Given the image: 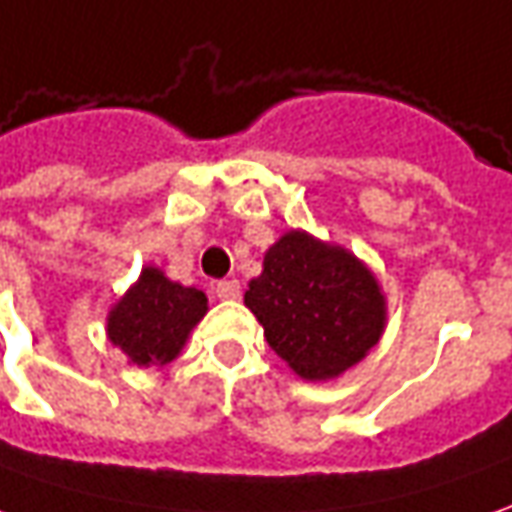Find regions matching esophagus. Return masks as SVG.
<instances>
[{"label": "esophagus", "mask_w": 512, "mask_h": 512, "mask_svg": "<svg viewBox=\"0 0 512 512\" xmlns=\"http://www.w3.org/2000/svg\"><path fill=\"white\" fill-rule=\"evenodd\" d=\"M215 297L218 300H238L241 297V283L238 280H221V283H215Z\"/></svg>", "instance_id": "34e87169"}]
</instances>
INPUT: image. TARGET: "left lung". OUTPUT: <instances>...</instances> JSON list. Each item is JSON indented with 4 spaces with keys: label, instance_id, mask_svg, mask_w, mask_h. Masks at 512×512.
Returning a JSON list of instances; mask_svg holds the SVG:
<instances>
[{
    "label": "left lung",
    "instance_id": "left-lung-1",
    "mask_svg": "<svg viewBox=\"0 0 512 512\" xmlns=\"http://www.w3.org/2000/svg\"><path fill=\"white\" fill-rule=\"evenodd\" d=\"M269 347L305 381H328L373 350L387 322L375 274L342 246L291 229L243 294Z\"/></svg>",
    "mask_w": 512,
    "mask_h": 512
}]
</instances>
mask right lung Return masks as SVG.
<instances>
[{"instance_id": "add662e5", "label": "right lung", "mask_w": 512, "mask_h": 512, "mask_svg": "<svg viewBox=\"0 0 512 512\" xmlns=\"http://www.w3.org/2000/svg\"><path fill=\"white\" fill-rule=\"evenodd\" d=\"M207 314L198 288L168 280L156 266H145L139 280L109 311V342L137 367H165L182 353L190 330Z\"/></svg>"}]
</instances>
